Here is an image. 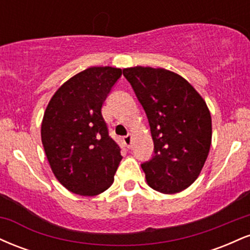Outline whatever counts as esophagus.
Segmentation results:
<instances>
[{
	"label": "esophagus",
	"mask_w": 250,
	"mask_h": 250,
	"mask_svg": "<svg viewBox=\"0 0 250 250\" xmlns=\"http://www.w3.org/2000/svg\"><path fill=\"white\" fill-rule=\"evenodd\" d=\"M123 142H125V145L127 146L128 148H130L131 142H133V137H131V135H127V136L123 137Z\"/></svg>",
	"instance_id": "esophagus-1"
}]
</instances>
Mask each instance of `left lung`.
<instances>
[{
  "label": "left lung",
  "instance_id": "1",
  "mask_svg": "<svg viewBox=\"0 0 250 250\" xmlns=\"http://www.w3.org/2000/svg\"><path fill=\"white\" fill-rule=\"evenodd\" d=\"M147 114L154 155L141 167L148 186L163 194L185 190L197 179L211 145L210 111L179 74L163 68L123 69Z\"/></svg>",
  "mask_w": 250,
  "mask_h": 250
}]
</instances>
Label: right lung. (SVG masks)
<instances>
[{"label":"right lung","instance_id":"1","mask_svg":"<svg viewBox=\"0 0 250 250\" xmlns=\"http://www.w3.org/2000/svg\"><path fill=\"white\" fill-rule=\"evenodd\" d=\"M121 75L119 68L90 67L63 83L48 103L42 145L54 175L71 193L95 196L113 185L121 149L101 109Z\"/></svg>","mask_w":250,"mask_h":250}]
</instances>
